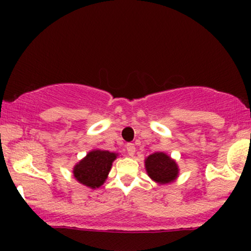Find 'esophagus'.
<instances>
[{"mask_svg": "<svg viewBox=\"0 0 251 251\" xmlns=\"http://www.w3.org/2000/svg\"><path fill=\"white\" fill-rule=\"evenodd\" d=\"M126 150H127L128 155H133L134 152H135V146H134V144L128 143L127 145H126Z\"/></svg>", "mask_w": 251, "mask_h": 251, "instance_id": "obj_1", "label": "esophagus"}]
</instances>
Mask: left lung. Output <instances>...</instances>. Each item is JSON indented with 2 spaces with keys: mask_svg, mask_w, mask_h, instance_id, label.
<instances>
[{
  "mask_svg": "<svg viewBox=\"0 0 251 251\" xmlns=\"http://www.w3.org/2000/svg\"><path fill=\"white\" fill-rule=\"evenodd\" d=\"M145 169L151 179L158 184H168L178 177L177 163L164 152H154L145 159Z\"/></svg>",
  "mask_w": 251,
  "mask_h": 251,
  "instance_id": "1",
  "label": "left lung"
}]
</instances>
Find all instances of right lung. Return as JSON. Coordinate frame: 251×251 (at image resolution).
Returning <instances> with one entry per match:
<instances>
[{
  "instance_id": "obj_1",
  "label": "right lung",
  "mask_w": 251,
  "mask_h": 251,
  "mask_svg": "<svg viewBox=\"0 0 251 251\" xmlns=\"http://www.w3.org/2000/svg\"><path fill=\"white\" fill-rule=\"evenodd\" d=\"M117 155L114 152L92 150L74 166V178L79 183L91 189L99 188L105 183L109 170L112 168V163L114 162Z\"/></svg>"
}]
</instances>
